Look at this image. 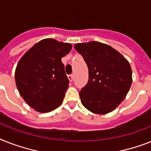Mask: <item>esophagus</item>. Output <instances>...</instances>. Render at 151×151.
Returning a JSON list of instances; mask_svg holds the SVG:
<instances>
[{
	"mask_svg": "<svg viewBox=\"0 0 151 151\" xmlns=\"http://www.w3.org/2000/svg\"><path fill=\"white\" fill-rule=\"evenodd\" d=\"M68 79H69V81L70 82L73 81V74H70V75H68Z\"/></svg>",
	"mask_w": 151,
	"mask_h": 151,
	"instance_id": "obj_1",
	"label": "esophagus"
}]
</instances>
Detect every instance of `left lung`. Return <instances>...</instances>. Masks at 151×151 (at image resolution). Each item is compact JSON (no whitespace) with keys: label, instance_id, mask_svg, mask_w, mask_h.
Returning a JSON list of instances; mask_svg holds the SVG:
<instances>
[{"label":"left lung","instance_id":"1","mask_svg":"<svg viewBox=\"0 0 151 151\" xmlns=\"http://www.w3.org/2000/svg\"><path fill=\"white\" fill-rule=\"evenodd\" d=\"M74 49L88 67V84L80 91L82 105L93 113L111 112L124 100L130 88V64L117 50L99 42L77 43Z\"/></svg>","mask_w":151,"mask_h":151}]
</instances>
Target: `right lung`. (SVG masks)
<instances>
[{"instance_id":"add662e5","label":"right lung","mask_w":151,"mask_h":151,"mask_svg":"<svg viewBox=\"0 0 151 151\" xmlns=\"http://www.w3.org/2000/svg\"><path fill=\"white\" fill-rule=\"evenodd\" d=\"M72 45L45 39L27 51L14 73L16 86L24 101L39 112H49L63 102L69 80L61 59Z\"/></svg>"}]
</instances>
